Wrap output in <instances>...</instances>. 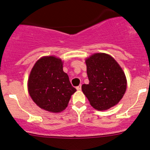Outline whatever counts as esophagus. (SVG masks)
Segmentation results:
<instances>
[{"instance_id":"obj_1","label":"esophagus","mask_w":150,"mask_h":150,"mask_svg":"<svg viewBox=\"0 0 150 150\" xmlns=\"http://www.w3.org/2000/svg\"><path fill=\"white\" fill-rule=\"evenodd\" d=\"M82 86H81V85H80L79 86H77V87H76V89H77V90H81V89H82Z\"/></svg>"}]
</instances>
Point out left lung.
<instances>
[{"mask_svg": "<svg viewBox=\"0 0 150 150\" xmlns=\"http://www.w3.org/2000/svg\"><path fill=\"white\" fill-rule=\"evenodd\" d=\"M88 85L82 90L95 109L104 111L118 104L126 90V79L118 63L109 55L95 53L86 60Z\"/></svg>", "mask_w": 150, "mask_h": 150, "instance_id": "left-lung-1", "label": "left lung"}]
</instances>
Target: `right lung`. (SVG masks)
I'll list each match as a JSON object with an SVG mask.
<instances>
[{
    "instance_id": "obj_1",
    "label": "right lung",
    "mask_w": 150,
    "mask_h": 150,
    "mask_svg": "<svg viewBox=\"0 0 150 150\" xmlns=\"http://www.w3.org/2000/svg\"><path fill=\"white\" fill-rule=\"evenodd\" d=\"M28 91L39 107L58 113L67 107L76 89L63 72L61 60L46 56L38 60L34 65L28 80Z\"/></svg>"
}]
</instances>
